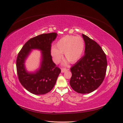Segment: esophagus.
Here are the masks:
<instances>
[{
	"mask_svg": "<svg viewBox=\"0 0 123 123\" xmlns=\"http://www.w3.org/2000/svg\"><path fill=\"white\" fill-rule=\"evenodd\" d=\"M68 70V69H66V68H61V72L62 73H63V72H64L65 71Z\"/></svg>",
	"mask_w": 123,
	"mask_h": 123,
	"instance_id": "1",
	"label": "esophagus"
}]
</instances>
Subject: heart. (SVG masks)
<instances>
[{"label": "heart", "mask_w": 123, "mask_h": 123, "mask_svg": "<svg viewBox=\"0 0 123 123\" xmlns=\"http://www.w3.org/2000/svg\"><path fill=\"white\" fill-rule=\"evenodd\" d=\"M85 49L84 39L80 36L66 35L59 39L55 48L51 49V55L54 61L58 63L64 54L65 58L70 63L78 62L83 55ZM66 65L67 63H63Z\"/></svg>", "instance_id": "b5f03b06"}]
</instances>
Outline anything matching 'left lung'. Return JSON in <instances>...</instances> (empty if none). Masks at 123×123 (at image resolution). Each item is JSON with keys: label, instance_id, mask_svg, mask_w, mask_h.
I'll return each mask as SVG.
<instances>
[{"label": "left lung", "instance_id": "left-lung-1", "mask_svg": "<svg viewBox=\"0 0 123 123\" xmlns=\"http://www.w3.org/2000/svg\"><path fill=\"white\" fill-rule=\"evenodd\" d=\"M85 43L84 56L71 67V87L81 94L96 90L105 78L107 68L106 55L101 47L88 36L82 34Z\"/></svg>", "mask_w": 123, "mask_h": 123}]
</instances>
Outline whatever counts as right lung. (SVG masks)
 Returning a JSON list of instances; mask_svg holds the SVG:
<instances>
[{
	"label": "right lung",
	"instance_id": "1",
	"mask_svg": "<svg viewBox=\"0 0 123 123\" xmlns=\"http://www.w3.org/2000/svg\"><path fill=\"white\" fill-rule=\"evenodd\" d=\"M57 33H50L39 35L30 39L25 43L18 54L16 61L17 71L21 85L31 93L45 94L54 87L61 72L52 60L51 55V43ZM32 49L41 51V65L34 72H28L25 69V61Z\"/></svg>",
	"mask_w": 123,
	"mask_h": 123
}]
</instances>
